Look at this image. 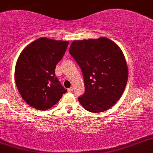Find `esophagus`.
<instances>
[{"label":"esophagus","instance_id":"esophagus-1","mask_svg":"<svg viewBox=\"0 0 153 153\" xmlns=\"http://www.w3.org/2000/svg\"><path fill=\"white\" fill-rule=\"evenodd\" d=\"M73 91V88H70L68 89V92H70V93L72 92V91Z\"/></svg>","mask_w":153,"mask_h":153}]
</instances>
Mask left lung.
Segmentation results:
<instances>
[{
  "mask_svg": "<svg viewBox=\"0 0 153 153\" xmlns=\"http://www.w3.org/2000/svg\"><path fill=\"white\" fill-rule=\"evenodd\" d=\"M69 52L81 68L85 93L78 101L94 113L106 111L119 101L128 80L122 50L106 37L75 40Z\"/></svg>",
  "mask_w": 153,
  "mask_h": 153,
  "instance_id": "1",
  "label": "left lung"
}]
</instances>
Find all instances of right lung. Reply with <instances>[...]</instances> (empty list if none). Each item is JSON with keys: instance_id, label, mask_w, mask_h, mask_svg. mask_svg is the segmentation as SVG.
I'll use <instances>...</instances> for the list:
<instances>
[{"instance_id": "add662e5", "label": "right lung", "mask_w": 153, "mask_h": 153, "mask_svg": "<svg viewBox=\"0 0 153 153\" xmlns=\"http://www.w3.org/2000/svg\"><path fill=\"white\" fill-rule=\"evenodd\" d=\"M68 44V41L41 37L21 52L15 67L16 85L24 101L32 108L50 109L67 92L54 71Z\"/></svg>"}]
</instances>
